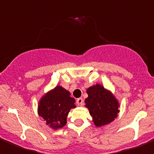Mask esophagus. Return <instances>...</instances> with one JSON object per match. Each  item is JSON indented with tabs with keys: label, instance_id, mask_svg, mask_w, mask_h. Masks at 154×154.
Here are the masks:
<instances>
[{
	"label": "esophagus",
	"instance_id": "1",
	"mask_svg": "<svg viewBox=\"0 0 154 154\" xmlns=\"http://www.w3.org/2000/svg\"><path fill=\"white\" fill-rule=\"evenodd\" d=\"M76 103H77L78 106H82L84 104L83 99H82V98H79V99H76Z\"/></svg>",
	"mask_w": 154,
	"mask_h": 154
}]
</instances>
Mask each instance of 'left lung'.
Returning <instances> with one entry per match:
<instances>
[{
  "label": "left lung",
  "instance_id": "1",
  "mask_svg": "<svg viewBox=\"0 0 154 154\" xmlns=\"http://www.w3.org/2000/svg\"><path fill=\"white\" fill-rule=\"evenodd\" d=\"M85 107L89 109L92 122L97 127L107 125L117 117L119 103L111 91L100 84L92 85L86 90Z\"/></svg>",
  "mask_w": 154,
  "mask_h": 154
}]
</instances>
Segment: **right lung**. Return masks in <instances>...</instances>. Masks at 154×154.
Masks as SVG:
<instances>
[{
	"instance_id": "add662e5",
	"label": "right lung",
	"mask_w": 154,
	"mask_h": 154,
	"mask_svg": "<svg viewBox=\"0 0 154 154\" xmlns=\"http://www.w3.org/2000/svg\"><path fill=\"white\" fill-rule=\"evenodd\" d=\"M70 92L62 86L57 85L41 98L38 106V113L45 121V124L53 130L65 126L69 112L75 108V100Z\"/></svg>"
}]
</instances>
